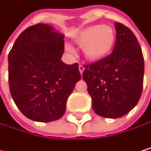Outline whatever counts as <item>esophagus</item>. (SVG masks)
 <instances>
[{
  "mask_svg": "<svg viewBox=\"0 0 151 151\" xmlns=\"http://www.w3.org/2000/svg\"><path fill=\"white\" fill-rule=\"evenodd\" d=\"M79 70H80L81 74H82V72H83V70H84V67H83L82 64H80V65H79Z\"/></svg>",
  "mask_w": 151,
  "mask_h": 151,
  "instance_id": "34e87169",
  "label": "esophagus"
}]
</instances>
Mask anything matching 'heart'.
I'll return each mask as SVG.
<instances>
[{
	"mask_svg": "<svg viewBox=\"0 0 151 151\" xmlns=\"http://www.w3.org/2000/svg\"><path fill=\"white\" fill-rule=\"evenodd\" d=\"M74 40L79 46L83 47L87 58L100 60L111 52L116 34L113 29L108 25H92L78 33Z\"/></svg>",
	"mask_w": 151,
	"mask_h": 151,
	"instance_id": "b5f03b06",
	"label": "heart"
}]
</instances>
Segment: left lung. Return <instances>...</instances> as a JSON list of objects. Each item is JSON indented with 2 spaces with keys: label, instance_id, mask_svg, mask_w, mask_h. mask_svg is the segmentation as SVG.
Listing matches in <instances>:
<instances>
[{
  "label": "left lung",
  "instance_id": "8db88e82",
  "mask_svg": "<svg viewBox=\"0 0 151 151\" xmlns=\"http://www.w3.org/2000/svg\"><path fill=\"white\" fill-rule=\"evenodd\" d=\"M115 28L111 54L85 65L82 73L93 111L109 119L129 113L139 102L143 89L144 58L138 40L126 25L116 22Z\"/></svg>",
  "mask_w": 151,
  "mask_h": 151
}]
</instances>
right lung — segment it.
<instances>
[{
  "label": "right lung",
  "instance_id": "obj_1",
  "mask_svg": "<svg viewBox=\"0 0 151 151\" xmlns=\"http://www.w3.org/2000/svg\"><path fill=\"white\" fill-rule=\"evenodd\" d=\"M63 51V35L48 24L28 27L15 40L8 55L10 92L28 119L50 122L64 114L81 76L78 63L61 61Z\"/></svg>",
  "mask_w": 151,
  "mask_h": 151
}]
</instances>
